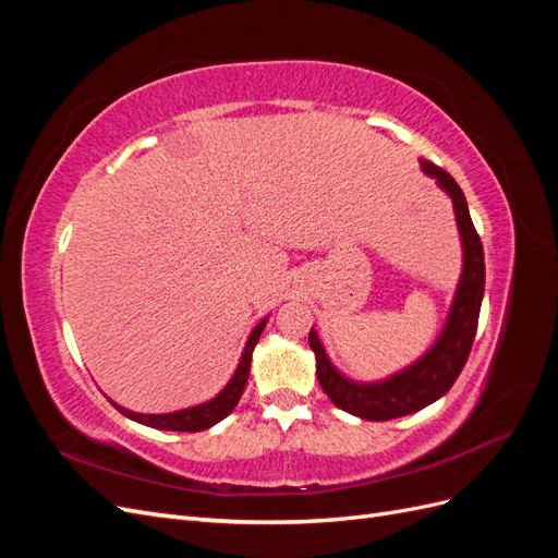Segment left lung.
Segmentation results:
<instances>
[{
  "mask_svg": "<svg viewBox=\"0 0 558 558\" xmlns=\"http://www.w3.org/2000/svg\"><path fill=\"white\" fill-rule=\"evenodd\" d=\"M424 172L433 177L440 189L451 195L456 223H459L461 242H463V275L456 289L453 305L447 318V326L440 335V340L424 359L416 361L402 373L391 379L377 384H356L342 377L332 363L328 361L324 347H320L314 328L310 330V347L316 356V377L326 396L337 404V408L361 416L367 421H388L398 416H408L412 412L424 410L426 404L442 398L453 381L459 379L461 369L470 356L472 340L477 332L480 307L484 295V248L482 240L472 226L468 211V202L459 183L453 181L449 172L437 167L430 160H418Z\"/></svg>",
  "mask_w": 558,
  "mask_h": 558,
  "instance_id": "1",
  "label": "left lung"
}]
</instances>
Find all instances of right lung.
Here are the masks:
<instances>
[{
	"label": "right lung",
	"instance_id": "right-lung-1",
	"mask_svg": "<svg viewBox=\"0 0 558 558\" xmlns=\"http://www.w3.org/2000/svg\"><path fill=\"white\" fill-rule=\"evenodd\" d=\"M267 324V318L260 320V324L253 328L248 342L244 347L242 353V361L238 365V373L232 375L230 384L223 388L221 393H218L214 400L205 402V404H197V408H189V410H181V412H172V414H140V412H130L121 404H116V410L125 414L132 421H140L144 426L150 428H160V430H179V433H199V430H207L218 421L226 418L234 408H238V402L244 393V386L248 379V369H251V353L256 349L258 340H260V332Z\"/></svg>",
	"mask_w": 558,
	"mask_h": 558
}]
</instances>
